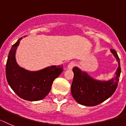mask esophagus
Returning <instances> with one entry per match:
<instances>
[{
  "instance_id": "1",
  "label": "esophagus",
  "mask_w": 126,
  "mask_h": 126,
  "mask_svg": "<svg viewBox=\"0 0 126 126\" xmlns=\"http://www.w3.org/2000/svg\"><path fill=\"white\" fill-rule=\"evenodd\" d=\"M76 65V63L74 62H72L69 63V64H68V69H70V70H72L74 66Z\"/></svg>"
}]
</instances>
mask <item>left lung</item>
<instances>
[{
	"label": "left lung",
	"instance_id": "obj_1",
	"mask_svg": "<svg viewBox=\"0 0 126 126\" xmlns=\"http://www.w3.org/2000/svg\"><path fill=\"white\" fill-rule=\"evenodd\" d=\"M111 52L115 57L119 66L115 78L108 81L97 80L79 68H73L74 76L71 86V93L77 102L82 105L93 107L103 102L114 93L117 87L121 68L117 52L115 49H111Z\"/></svg>",
	"mask_w": 126,
	"mask_h": 126
}]
</instances>
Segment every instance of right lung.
I'll return each mask as SVG.
<instances>
[{
  "label": "right lung",
  "mask_w": 126,
  "mask_h": 126,
  "mask_svg": "<svg viewBox=\"0 0 126 126\" xmlns=\"http://www.w3.org/2000/svg\"><path fill=\"white\" fill-rule=\"evenodd\" d=\"M22 37L13 45L9 52L5 75L9 85L17 96L28 101H39L49 94L52 82L63 70V66H49L41 70L30 72L17 64L15 53Z\"/></svg>",
  "instance_id": "right-lung-1"
}]
</instances>
